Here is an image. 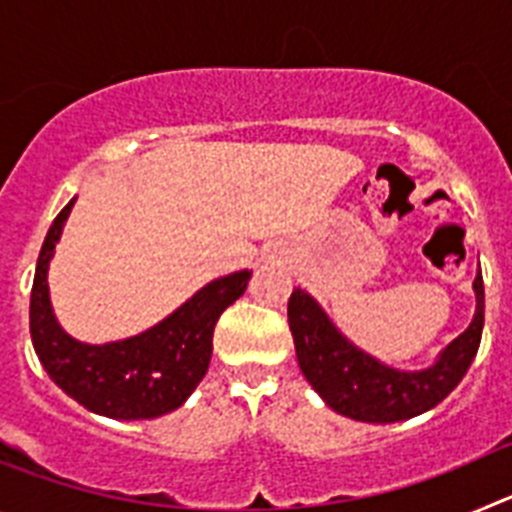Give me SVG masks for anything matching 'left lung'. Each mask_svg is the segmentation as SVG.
Returning a JSON list of instances; mask_svg holds the SVG:
<instances>
[{"label": "left lung", "mask_w": 512, "mask_h": 512, "mask_svg": "<svg viewBox=\"0 0 512 512\" xmlns=\"http://www.w3.org/2000/svg\"><path fill=\"white\" fill-rule=\"evenodd\" d=\"M474 292L477 312L472 325L446 346L441 359L423 372H397L351 346L325 318L318 302L297 287L289 297L287 318L302 374L336 413L364 423H397L436 408L467 374L482 341V274L474 279Z\"/></svg>", "instance_id": "left-lung-1"}]
</instances>
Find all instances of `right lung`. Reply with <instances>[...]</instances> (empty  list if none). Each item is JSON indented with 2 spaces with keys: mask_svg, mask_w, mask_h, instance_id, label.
<instances>
[{
  "mask_svg": "<svg viewBox=\"0 0 512 512\" xmlns=\"http://www.w3.org/2000/svg\"><path fill=\"white\" fill-rule=\"evenodd\" d=\"M69 202L45 235L30 295V336L48 377L79 405L117 420H143L171 413L202 382L212 356L217 318L246 292L251 271H235L202 287L174 315L140 336L87 346L61 330L48 300V261Z\"/></svg>",
  "mask_w": 512,
  "mask_h": 512,
  "instance_id": "add662e5",
  "label": "right lung"
}]
</instances>
